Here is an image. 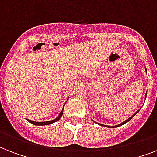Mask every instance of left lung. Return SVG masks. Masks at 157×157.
<instances>
[{
	"label": "left lung",
	"instance_id": "1",
	"mask_svg": "<svg viewBox=\"0 0 157 157\" xmlns=\"http://www.w3.org/2000/svg\"><path fill=\"white\" fill-rule=\"evenodd\" d=\"M146 96H147V94H146ZM138 112H139V111H138ZM137 112H136V113H134V115H133V116H132V117H129V119H127V120H126V121H124V122H123V123H121V124H118V125H117V127H118V126H121V125H122V124H125V123H126V122L129 121H130V120H131V119H132V118H133V117H134V116H135V115H136V114H137ZM100 124V125H103V126H106V127H107V125H104V124Z\"/></svg>",
	"mask_w": 157,
	"mask_h": 157
}]
</instances>
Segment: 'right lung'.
Wrapping results in <instances>:
<instances>
[{
    "label": "right lung",
    "mask_w": 157,
    "mask_h": 157,
    "mask_svg": "<svg viewBox=\"0 0 157 157\" xmlns=\"http://www.w3.org/2000/svg\"><path fill=\"white\" fill-rule=\"evenodd\" d=\"M63 109L62 110V112H60V114L58 116L57 118H55L54 120H52V121H44V122H36V121H30V120L28 119V121H29L31 124H35V125H46V124H52V123H54V122L58 121L60 118H61L62 115H63Z\"/></svg>",
    "instance_id": "1"
}]
</instances>
